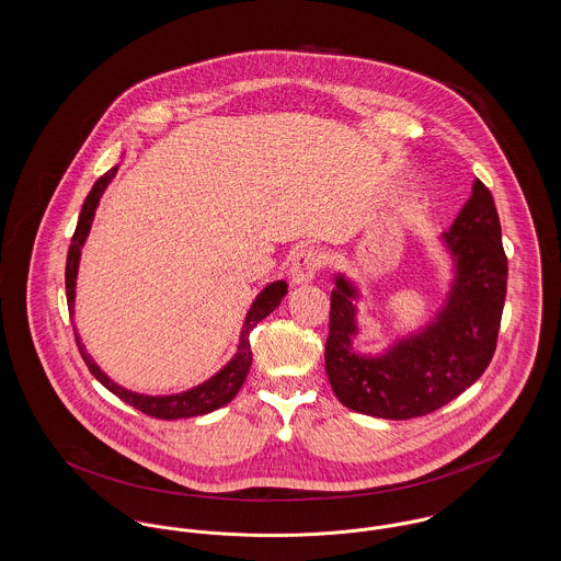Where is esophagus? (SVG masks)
<instances>
[{"label": "esophagus", "mask_w": 561, "mask_h": 561, "mask_svg": "<svg viewBox=\"0 0 561 561\" xmlns=\"http://www.w3.org/2000/svg\"><path fill=\"white\" fill-rule=\"evenodd\" d=\"M324 256L320 250L316 248H302L297 252V256L293 259L290 264V277L295 284H305L311 282L316 277V273L322 268Z\"/></svg>", "instance_id": "obj_1"}]
</instances>
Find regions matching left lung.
Wrapping results in <instances>:
<instances>
[{"instance_id": "obj_1", "label": "left lung", "mask_w": 561, "mask_h": 561, "mask_svg": "<svg viewBox=\"0 0 561 561\" xmlns=\"http://www.w3.org/2000/svg\"><path fill=\"white\" fill-rule=\"evenodd\" d=\"M445 241L458 261L447 307L430 329L383 358L352 352L356 293L336 279L324 360L332 392L345 407L383 420L422 417L470 388L492 363L508 264L494 197L479 178Z\"/></svg>"}]
</instances>
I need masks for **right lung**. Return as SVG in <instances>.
<instances>
[{
	"label": "right lung",
	"mask_w": 561,
	"mask_h": 561,
	"mask_svg": "<svg viewBox=\"0 0 561 561\" xmlns=\"http://www.w3.org/2000/svg\"><path fill=\"white\" fill-rule=\"evenodd\" d=\"M116 169H118V165L112 167L110 171H105L100 180L93 184L91 193L87 195L84 203H82L76 231L71 234V243H69V250H67L66 263V293L69 313H73V288H76V271H78V261H80V248H82V243H84V239L89 234V229H91L93 214H95V207L100 203L101 193L105 191V186L114 178ZM286 293H288L286 282H275V284L266 286L263 293L259 295V298L252 302V307H250V313H248L245 324H243V330H241V341H239L237 354H234L231 363L227 364L218 375H214L209 381L201 383L198 388H193V390H188L184 394L144 396L129 392V390L116 386L112 379H107L105 373H101L100 366L93 363V358L87 354V350L80 343L78 334H76V343H78V350L82 354V360L87 363L89 370L98 377V381L103 383L112 394L118 396L121 400H125L127 404L135 407L137 411H141V413H146L150 417H157V420H182V417L205 415V413H209L214 409H220L222 404L231 402L234 394L239 392V388L243 386L245 375H248L250 364H252L250 332L279 305V300L284 298Z\"/></svg>",
	"instance_id": "obj_1"
}]
</instances>
